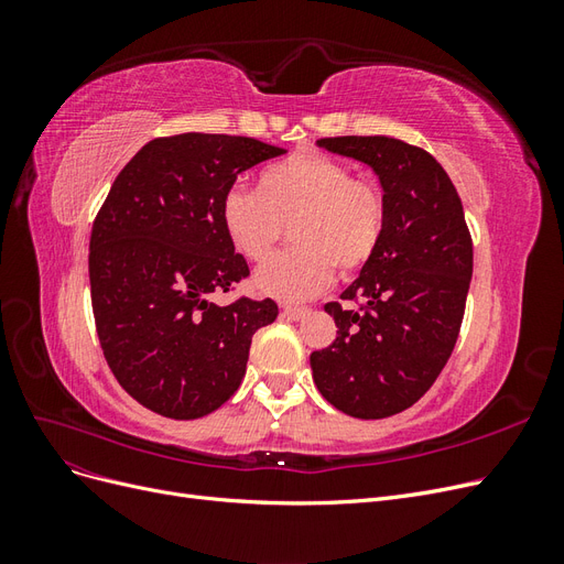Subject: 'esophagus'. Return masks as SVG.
Returning <instances> with one entry per match:
<instances>
[{"label":"esophagus","instance_id":"esophagus-1","mask_svg":"<svg viewBox=\"0 0 564 564\" xmlns=\"http://www.w3.org/2000/svg\"><path fill=\"white\" fill-rule=\"evenodd\" d=\"M282 315L289 319H301L308 315V308H303V305H282Z\"/></svg>","mask_w":564,"mask_h":564}]
</instances>
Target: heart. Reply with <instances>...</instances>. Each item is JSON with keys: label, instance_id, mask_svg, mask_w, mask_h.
<instances>
[{"label": "heart", "instance_id": "obj_1", "mask_svg": "<svg viewBox=\"0 0 564 564\" xmlns=\"http://www.w3.org/2000/svg\"><path fill=\"white\" fill-rule=\"evenodd\" d=\"M294 247L265 261L253 275L261 294L305 301L327 289L340 272H357L377 256L386 226L383 185L355 176L352 166L324 152H294L270 164L259 191L232 185L220 202V224L232 249L247 261H263L292 224Z\"/></svg>", "mask_w": 564, "mask_h": 564}]
</instances>
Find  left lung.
Instances as JSON below:
<instances>
[{"label":"left lung","instance_id":"8db88e82","mask_svg":"<svg viewBox=\"0 0 564 564\" xmlns=\"http://www.w3.org/2000/svg\"><path fill=\"white\" fill-rule=\"evenodd\" d=\"M317 145L377 172L388 226L377 256L340 299L329 348L311 355L322 398L355 419H386L419 402L456 346L473 275L464 207L442 164L388 135H336Z\"/></svg>","mask_w":564,"mask_h":564}]
</instances>
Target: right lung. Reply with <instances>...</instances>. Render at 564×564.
Masks as SVG:
<instances>
[{
    "label": "right lung",
    "mask_w": 564,
    "mask_h": 564,
    "mask_svg": "<svg viewBox=\"0 0 564 564\" xmlns=\"http://www.w3.org/2000/svg\"><path fill=\"white\" fill-rule=\"evenodd\" d=\"M284 155L247 135L176 133L117 174L89 242L96 332L129 395L166 419L212 414L240 388L251 336L278 303L209 301L249 275L220 224L237 174Z\"/></svg>",
    "instance_id": "1"
}]
</instances>
